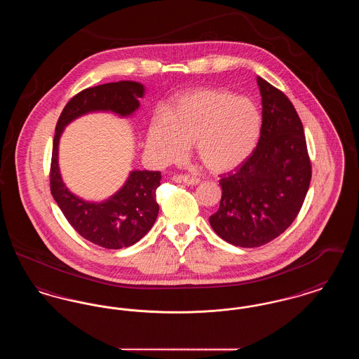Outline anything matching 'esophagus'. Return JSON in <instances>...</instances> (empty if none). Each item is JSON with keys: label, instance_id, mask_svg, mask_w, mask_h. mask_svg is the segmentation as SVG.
I'll return each mask as SVG.
<instances>
[{"label": "esophagus", "instance_id": "34e87169", "mask_svg": "<svg viewBox=\"0 0 359 359\" xmlns=\"http://www.w3.org/2000/svg\"><path fill=\"white\" fill-rule=\"evenodd\" d=\"M175 182H179V183H184L187 186H196L201 183V179L198 177H194V176H189V175H180V176H175L173 177Z\"/></svg>", "mask_w": 359, "mask_h": 359}]
</instances>
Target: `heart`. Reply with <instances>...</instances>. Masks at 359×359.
<instances>
[{
	"mask_svg": "<svg viewBox=\"0 0 359 359\" xmlns=\"http://www.w3.org/2000/svg\"><path fill=\"white\" fill-rule=\"evenodd\" d=\"M262 130L256 102L224 88L203 87L172 101L147 133V149L160 165L179 164L194 144L205 168L227 173L255 154Z\"/></svg>",
	"mask_w": 359,
	"mask_h": 359,
	"instance_id": "heart-1",
	"label": "heart"
}]
</instances>
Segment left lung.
I'll return each mask as SVG.
<instances>
[{"mask_svg": "<svg viewBox=\"0 0 359 359\" xmlns=\"http://www.w3.org/2000/svg\"><path fill=\"white\" fill-rule=\"evenodd\" d=\"M262 130L255 154L219 180L221 205L210 217L214 231L239 248H258L283 234L297 217L311 182L302 121L290 100L257 76Z\"/></svg>", "mask_w": 359, "mask_h": 359, "instance_id": "left-lung-1", "label": "left lung"}]
</instances>
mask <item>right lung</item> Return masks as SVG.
Masks as SVG:
<instances>
[{"mask_svg": "<svg viewBox=\"0 0 359 359\" xmlns=\"http://www.w3.org/2000/svg\"><path fill=\"white\" fill-rule=\"evenodd\" d=\"M145 86L135 81L86 88L63 109L53 138L51 192L69 224L83 238L104 249H122L135 245L154 226L158 214L156 189L158 171L129 172L122 187L101 202H91L71 192L63 182L59 167V142L65 128L90 113H111L121 118L132 117L140 109Z\"/></svg>", "mask_w": 359, "mask_h": 359, "instance_id": "1", "label": "right lung"}]
</instances>
